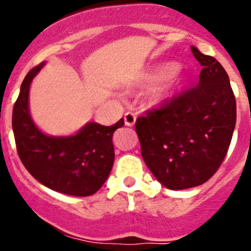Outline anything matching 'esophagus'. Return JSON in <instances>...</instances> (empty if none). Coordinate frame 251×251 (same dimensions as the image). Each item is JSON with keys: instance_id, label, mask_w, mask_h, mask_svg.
Wrapping results in <instances>:
<instances>
[{"instance_id": "34e87169", "label": "esophagus", "mask_w": 251, "mask_h": 251, "mask_svg": "<svg viewBox=\"0 0 251 251\" xmlns=\"http://www.w3.org/2000/svg\"><path fill=\"white\" fill-rule=\"evenodd\" d=\"M124 121H125L126 126H133L136 123V116L133 113H126L125 116H124Z\"/></svg>"}]
</instances>
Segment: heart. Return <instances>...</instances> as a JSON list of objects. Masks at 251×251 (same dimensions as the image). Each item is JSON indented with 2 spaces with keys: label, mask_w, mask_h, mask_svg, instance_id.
Returning a JSON list of instances; mask_svg holds the SVG:
<instances>
[{
  "label": "heart",
  "mask_w": 251,
  "mask_h": 251,
  "mask_svg": "<svg viewBox=\"0 0 251 251\" xmlns=\"http://www.w3.org/2000/svg\"><path fill=\"white\" fill-rule=\"evenodd\" d=\"M183 72L174 63H166L151 70L142 78L141 85L151 86L144 97V102L149 108H160L165 105L175 93L184 83Z\"/></svg>",
  "instance_id": "b5f03b06"
}]
</instances>
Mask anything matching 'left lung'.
<instances>
[{"label": "left lung", "instance_id": "left-lung-1", "mask_svg": "<svg viewBox=\"0 0 251 251\" xmlns=\"http://www.w3.org/2000/svg\"><path fill=\"white\" fill-rule=\"evenodd\" d=\"M203 67L199 82L160 109L136 121L141 153L166 188L187 189L206 182L226 156L237 107L229 77L214 57L191 47Z\"/></svg>", "mask_w": 251, "mask_h": 251}]
</instances>
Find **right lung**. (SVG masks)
I'll return each instance as SVG.
<instances>
[{"label": "right lung", "instance_id": "add662e5", "mask_svg": "<svg viewBox=\"0 0 251 251\" xmlns=\"http://www.w3.org/2000/svg\"><path fill=\"white\" fill-rule=\"evenodd\" d=\"M45 64L42 62L27 73L14 104L12 127L18 154L31 176L50 189L68 196H92L113 168L111 138L114 131L124 126V119L113 126L90 121L74 135L45 133L34 123L29 108L30 86Z\"/></svg>", "mask_w": 251, "mask_h": 251}]
</instances>
